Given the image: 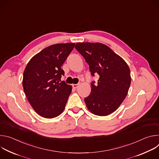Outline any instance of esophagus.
Listing matches in <instances>:
<instances>
[{
    "label": "esophagus",
    "mask_w": 159,
    "mask_h": 159,
    "mask_svg": "<svg viewBox=\"0 0 159 159\" xmlns=\"http://www.w3.org/2000/svg\"><path fill=\"white\" fill-rule=\"evenodd\" d=\"M79 85V84H73V85H72V87H73V88H74V89H77Z\"/></svg>",
    "instance_id": "1"
}]
</instances>
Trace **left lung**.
Returning <instances> with one entry per match:
<instances>
[{"label": "left lung", "mask_w": 159, "mask_h": 159, "mask_svg": "<svg viewBox=\"0 0 159 159\" xmlns=\"http://www.w3.org/2000/svg\"><path fill=\"white\" fill-rule=\"evenodd\" d=\"M75 48L88 63L92 76H99L97 84L91 82V92L84 98L87 107L98 116L111 114L128 94L131 84L129 66L104 44L78 43Z\"/></svg>", "instance_id": "left-lung-1"}]
</instances>
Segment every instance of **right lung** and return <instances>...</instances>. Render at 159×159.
<instances>
[{"instance_id": "obj_1", "label": "right lung", "mask_w": 159, "mask_h": 159, "mask_svg": "<svg viewBox=\"0 0 159 159\" xmlns=\"http://www.w3.org/2000/svg\"><path fill=\"white\" fill-rule=\"evenodd\" d=\"M75 43L51 45L34 55L27 64L22 86L28 100L39 115L53 118L63 111L72 86L61 81V66L73 50Z\"/></svg>"}]
</instances>
